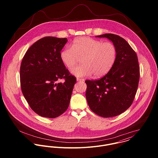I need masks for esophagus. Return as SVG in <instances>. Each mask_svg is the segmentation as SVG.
<instances>
[{"label": "esophagus", "instance_id": "obj_1", "mask_svg": "<svg viewBox=\"0 0 158 158\" xmlns=\"http://www.w3.org/2000/svg\"><path fill=\"white\" fill-rule=\"evenodd\" d=\"M77 80L78 81H83L85 80H84L83 78H77Z\"/></svg>", "mask_w": 158, "mask_h": 158}]
</instances>
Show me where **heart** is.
Segmentation results:
<instances>
[{
  "label": "heart",
  "mask_w": 158,
  "mask_h": 158,
  "mask_svg": "<svg viewBox=\"0 0 158 158\" xmlns=\"http://www.w3.org/2000/svg\"><path fill=\"white\" fill-rule=\"evenodd\" d=\"M117 50L111 42H103L89 37L75 40L71 47H66L60 54L63 63L69 69L73 68L80 58L82 64L74 68L72 73L77 77H86L93 73L95 77L106 74L113 68Z\"/></svg>",
  "instance_id": "1"
}]
</instances>
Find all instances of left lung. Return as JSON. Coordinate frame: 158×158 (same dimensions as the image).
<instances>
[{"instance_id": "obj_1", "label": "left lung", "mask_w": 158, "mask_h": 158, "mask_svg": "<svg viewBox=\"0 0 158 158\" xmlns=\"http://www.w3.org/2000/svg\"><path fill=\"white\" fill-rule=\"evenodd\" d=\"M97 36L113 42L117 50V58L104 77L85 81L86 97L94 113L103 117H113L132 105L139 85L140 68L135 51L123 38L111 33Z\"/></svg>"}]
</instances>
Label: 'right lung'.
<instances>
[{"mask_svg": "<svg viewBox=\"0 0 158 158\" xmlns=\"http://www.w3.org/2000/svg\"><path fill=\"white\" fill-rule=\"evenodd\" d=\"M67 38H43L23 57L20 81L23 95L31 109L40 116L56 118L68 110L77 81L60 59ZM64 79L63 83H58Z\"/></svg>", "mask_w": 158, "mask_h": 158, "instance_id": "1", "label": "right lung"}]
</instances>
